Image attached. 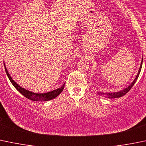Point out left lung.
<instances>
[{
    "mask_svg": "<svg viewBox=\"0 0 146 146\" xmlns=\"http://www.w3.org/2000/svg\"><path fill=\"white\" fill-rule=\"evenodd\" d=\"M142 64H143V58H142V60H141L140 68H139V72H138V74H137V75H136V78H135L134 80L133 81V82H132L131 84H129V86H128L127 88H124V89H122V90H120L119 91H117V92H112V93H101V92H100V93H98L99 95L103 96V97H106V98H117L121 97V96H124L126 94H127V93L129 91V90L132 88V86L134 85V84L136 83V82L137 81L139 74H140L141 67H142Z\"/></svg>",
    "mask_w": 146,
    "mask_h": 146,
    "instance_id": "1",
    "label": "left lung"
}]
</instances>
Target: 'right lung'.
I'll list each match as a JSON object with an SVG mask.
<instances>
[{
	"label": "right lung",
	"instance_id": "add662e5",
	"mask_svg": "<svg viewBox=\"0 0 146 146\" xmlns=\"http://www.w3.org/2000/svg\"><path fill=\"white\" fill-rule=\"evenodd\" d=\"M4 66H5V72L7 74V76H8L9 79H10L12 84L14 86L15 88L21 94H22L25 97L29 99V100H34V101H48V100H52V99L56 98L57 96L62 92L63 89H64V84H65V83L62 84V86H61L59 88H58V89L53 90V91H49V92L47 93H43V94H37V93H34L32 92V91H28V90L21 87L19 84H17L14 80H13V78H12L11 76L10 75V74L8 73L7 70L6 69L5 63H4Z\"/></svg>",
	"mask_w": 146,
	"mask_h": 146
}]
</instances>
